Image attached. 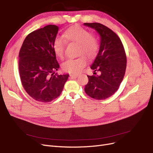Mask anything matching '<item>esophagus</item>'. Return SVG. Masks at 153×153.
Listing matches in <instances>:
<instances>
[{"label":"esophagus","instance_id":"esophagus-1","mask_svg":"<svg viewBox=\"0 0 153 153\" xmlns=\"http://www.w3.org/2000/svg\"><path fill=\"white\" fill-rule=\"evenodd\" d=\"M77 76H78V75H77V74H71V75H70V77L72 79H76V78L77 77Z\"/></svg>","mask_w":153,"mask_h":153}]
</instances>
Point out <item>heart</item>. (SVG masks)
<instances>
[{
	"label": "heart",
	"instance_id": "heart-1",
	"mask_svg": "<svg viewBox=\"0 0 153 153\" xmlns=\"http://www.w3.org/2000/svg\"><path fill=\"white\" fill-rule=\"evenodd\" d=\"M63 37L67 42L77 44L78 55H84L89 58H94L98 50V42L97 38L90 33L86 29L79 25L73 26L66 30L63 33ZM60 37H56L53 42V50L56 55L60 58L63 56L65 42ZM86 63L84 56L77 58L68 59L62 63L64 71L70 73L79 72Z\"/></svg>",
	"mask_w": 153,
	"mask_h": 153
}]
</instances>
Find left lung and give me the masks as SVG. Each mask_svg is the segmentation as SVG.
<instances>
[{"instance_id": "8db88e82", "label": "left lung", "mask_w": 153, "mask_h": 153, "mask_svg": "<svg viewBox=\"0 0 153 153\" xmlns=\"http://www.w3.org/2000/svg\"><path fill=\"white\" fill-rule=\"evenodd\" d=\"M84 25L94 29L100 37L99 51L90 67L94 72L88 76L85 91L93 98L104 100L114 94L123 79L126 67L125 51L120 39L110 28L98 23H85Z\"/></svg>"}]
</instances>
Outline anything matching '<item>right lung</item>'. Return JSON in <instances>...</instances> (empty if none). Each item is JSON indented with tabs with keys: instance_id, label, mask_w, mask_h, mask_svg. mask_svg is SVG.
Segmentation results:
<instances>
[{
	"instance_id": "obj_1",
	"label": "right lung",
	"mask_w": 153,
	"mask_h": 153,
	"mask_svg": "<svg viewBox=\"0 0 153 153\" xmlns=\"http://www.w3.org/2000/svg\"><path fill=\"white\" fill-rule=\"evenodd\" d=\"M59 27L49 25L30 33L19 53V72L27 93L34 100L50 102L60 95L69 74L56 75L60 65L53 50Z\"/></svg>"
}]
</instances>
